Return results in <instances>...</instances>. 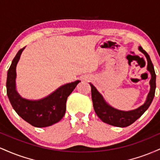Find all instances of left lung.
Segmentation results:
<instances>
[{
    "instance_id": "8db88e82",
    "label": "left lung",
    "mask_w": 160,
    "mask_h": 160,
    "mask_svg": "<svg viewBox=\"0 0 160 160\" xmlns=\"http://www.w3.org/2000/svg\"><path fill=\"white\" fill-rule=\"evenodd\" d=\"M139 49L146 56L147 59H148V70L151 74V80L150 81V91L148 95L146 102L141 107L130 111H122L114 109L104 102L100 93L97 91L95 86L90 83L92 88V101L93 108H94L95 113L103 122L111 125V126H118V127H126V126L132 124L138 119L140 118L143 113L148 109L150 104L152 103L154 95H155L156 74L153 65L148 52L144 50L141 47H139Z\"/></svg>"
}]
</instances>
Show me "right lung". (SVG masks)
<instances>
[{
  "label": "right lung",
  "instance_id": "1",
  "mask_svg": "<svg viewBox=\"0 0 160 160\" xmlns=\"http://www.w3.org/2000/svg\"><path fill=\"white\" fill-rule=\"evenodd\" d=\"M24 49L25 47L19 49L7 71V96L18 115L29 124L38 128L52 126L64 117L68 97L80 81L77 80L65 84L41 100L30 101L22 98L16 90V67Z\"/></svg>",
  "mask_w": 160,
  "mask_h": 160
}]
</instances>
